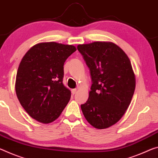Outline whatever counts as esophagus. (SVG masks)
Returning a JSON list of instances; mask_svg holds the SVG:
<instances>
[{"label": "esophagus", "instance_id": "34e87169", "mask_svg": "<svg viewBox=\"0 0 158 158\" xmlns=\"http://www.w3.org/2000/svg\"><path fill=\"white\" fill-rule=\"evenodd\" d=\"M76 92H77V89H72V94H73V95H74L75 94H76Z\"/></svg>", "mask_w": 158, "mask_h": 158}]
</instances>
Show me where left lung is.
<instances>
[{"label": "left lung", "mask_w": 158, "mask_h": 158, "mask_svg": "<svg viewBox=\"0 0 158 158\" xmlns=\"http://www.w3.org/2000/svg\"><path fill=\"white\" fill-rule=\"evenodd\" d=\"M77 49L92 81L89 99L81 105L82 112L95 128H107L122 118L133 97L136 80L131 62L110 42L79 45Z\"/></svg>", "instance_id": "1"}]
</instances>
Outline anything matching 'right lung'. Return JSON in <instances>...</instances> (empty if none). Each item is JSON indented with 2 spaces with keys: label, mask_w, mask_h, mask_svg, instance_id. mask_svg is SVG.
I'll use <instances>...</instances> for the list:
<instances>
[{
  "label": "right lung",
  "mask_w": 158,
  "mask_h": 158,
  "mask_svg": "<svg viewBox=\"0 0 158 158\" xmlns=\"http://www.w3.org/2000/svg\"><path fill=\"white\" fill-rule=\"evenodd\" d=\"M76 51L72 45L41 43L31 48L17 69L15 91L21 106L32 118L51 123L62 113L71 97L64 86V63Z\"/></svg>",
  "instance_id": "obj_1"
}]
</instances>
